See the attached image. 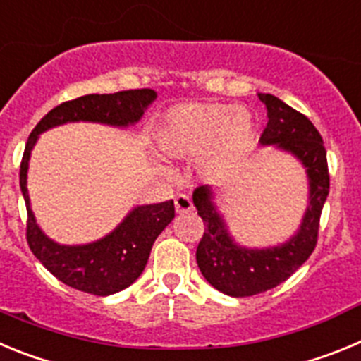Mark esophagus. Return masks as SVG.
Returning a JSON list of instances; mask_svg holds the SVG:
<instances>
[{
    "label": "esophagus",
    "mask_w": 361,
    "mask_h": 361,
    "mask_svg": "<svg viewBox=\"0 0 361 361\" xmlns=\"http://www.w3.org/2000/svg\"><path fill=\"white\" fill-rule=\"evenodd\" d=\"M193 209V202L188 195L175 197V212L177 213H190Z\"/></svg>",
    "instance_id": "obj_1"
}]
</instances>
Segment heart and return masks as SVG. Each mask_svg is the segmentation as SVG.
I'll use <instances>...</instances> for the list:
<instances>
[{
    "instance_id": "b5f03b06",
    "label": "heart",
    "mask_w": 361,
    "mask_h": 361,
    "mask_svg": "<svg viewBox=\"0 0 361 361\" xmlns=\"http://www.w3.org/2000/svg\"><path fill=\"white\" fill-rule=\"evenodd\" d=\"M255 123L244 108L220 103H183L166 110L153 128V142L168 161L202 157L206 168H222L250 148Z\"/></svg>"
}]
</instances>
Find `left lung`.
Instances as JSON below:
<instances>
[{
    "label": "left lung",
    "instance_id": "1",
    "mask_svg": "<svg viewBox=\"0 0 361 361\" xmlns=\"http://www.w3.org/2000/svg\"><path fill=\"white\" fill-rule=\"evenodd\" d=\"M266 104L267 126L260 135L262 146L276 145L293 153L305 166L309 177V206L302 226L286 244L247 250L229 237L224 219L213 204L209 186L193 191V204L206 229L197 247V264L213 288L229 296H253L269 291L298 269L311 257L318 242L324 204L329 195V168L324 141L314 124L271 94H258Z\"/></svg>",
    "mask_w": 361,
    "mask_h": 361
}]
</instances>
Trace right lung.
<instances>
[{
	"mask_svg": "<svg viewBox=\"0 0 361 361\" xmlns=\"http://www.w3.org/2000/svg\"><path fill=\"white\" fill-rule=\"evenodd\" d=\"M157 94L152 88L123 90L116 94H90L61 103L36 124L25 146L19 186L27 204V242L32 253L47 269L70 288L97 296H108L132 286L148 262L155 238L175 216L173 200L137 206L110 235L92 244L61 245L50 240L36 224L27 190L30 152L37 135L65 123H90L128 126L141 119Z\"/></svg>",
	"mask_w": 361,
	"mask_h": 361,
	"instance_id": "1",
	"label": "right lung"
}]
</instances>
